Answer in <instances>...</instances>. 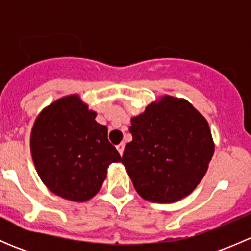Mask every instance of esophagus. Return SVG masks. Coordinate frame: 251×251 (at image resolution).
<instances>
[{
	"label": "esophagus",
	"instance_id": "obj_1",
	"mask_svg": "<svg viewBox=\"0 0 251 251\" xmlns=\"http://www.w3.org/2000/svg\"><path fill=\"white\" fill-rule=\"evenodd\" d=\"M116 149H118V151H119V153H120V155H123L124 149H125V143H124V142L119 143L118 146H116Z\"/></svg>",
	"mask_w": 251,
	"mask_h": 251
}]
</instances>
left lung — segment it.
Here are the masks:
<instances>
[{"mask_svg": "<svg viewBox=\"0 0 251 251\" xmlns=\"http://www.w3.org/2000/svg\"><path fill=\"white\" fill-rule=\"evenodd\" d=\"M121 163L143 199L174 203L206 174L215 144L206 119L188 100L163 96L131 118Z\"/></svg>", "mask_w": 251, "mask_h": 251, "instance_id": "obj_1", "label": "left lung"}]
</instances>
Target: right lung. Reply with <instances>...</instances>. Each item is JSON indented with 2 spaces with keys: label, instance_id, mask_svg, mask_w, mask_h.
<instances>
[{
  "label": "right lung",
  "instance_id": "1",
  "mask_svg": "<svg viewBox=\"0 0 251 251\" xmlns=\"http://www.w3.org/2000/svg\"><path fill=\"white\" fill-rule=\"evenodd\" d=\"M96 115L80 96L70 95L50 103L32 126L30 151L37 174L52 193L68 201L95 197L110 164L121 160Z\"/></svg>",
  "mask_w": 251,
  "mask_h": 251
}]
</instances>
